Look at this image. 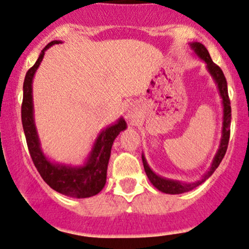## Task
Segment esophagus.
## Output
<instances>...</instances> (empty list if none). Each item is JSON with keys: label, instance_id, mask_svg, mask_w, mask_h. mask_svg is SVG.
<instances>
[{"label": "esophagus", "instance_id": "34e87169", "mask_svg": "<svg viewBox=\"0 0 249 249\" xmlns=\"http://www.w3.org/2000/svg\"><path fill=\"white\" fill-rule=\"evenodd\" d=\"M125 118L127 119L128 122L134 123L139 118V107H138L137 103L134 102H131L130 104L125 109Z\"/></svg>", "mask_w": 249, "mask_h": 249}]
</instances>
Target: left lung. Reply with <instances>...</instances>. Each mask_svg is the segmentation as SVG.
Instances as JSON below:
<instances>
[{
    "instance_id": "8db88e82",
    "label": "left lung",
    "mask_w": 249,
    "mask_h": 249,
    "mask_svg": "<svg viewBox=\"0 0 249 249\" xmlns=\"http://www.w3.org/2000/svg\"><path fill=\"white\" fill-rule=\"evenodd\" d=\"M190 49L193 50L194 54L197 55L199 60H202L205 64L206 71L210 74L212 79H213L215 86H217L218 94H219L221 98V104H223V126H221V137L219 146H218L217 152H215L213 160L209 167V169L206 170V173L202 176V178L198 179L196 182H183L179 181V179H173V178H167L163 176L159 175L153 169L149 167V164L146 160L145 154H142V164L143 168H145L146 175L149 179L152 184L157 188L158 190H160L161 193L169 194V195H178L188 193V191L195 189V188L198 187L199 184H202L203 182H205L212 174L214 173V170L218 168L221 160H223L224 155L226 153L227 145H229V139H230V126H231V106H230V100H229V92H227V82L225 76H224L223 71L218 67L217 65L212 61L210 54H209L208 50L205 49L204 45L197 41L194 43H189Z\"/></svg>"
}]
</instances>
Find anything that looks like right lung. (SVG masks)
<instances>
[{"mask_svg": "<svg viewBox=\"0 0 249 249\" xmlns=\"http://www.w3.org/2000/svg\"><path fill=\"white\" fill-rule=\"evenodd\" d=\"M61 40H53L45 46L39 54L36 64L26 73L23 85L22 123L26 142L36 168L40 176L53 190L73 197V198H87L97 195L103 189L107 182V170L111 147L115 139L122 131L127 127L125 119L121 117L116 123L102 128L92 142L91 149L81 164L60 163L52 161L41 148L35 122L34 95L32 83L37 70L43 61L45 52L51 46L61 44Z\"/></svg>", "mask_w": 249, "mask_h": 249, "instance_id": "obj_1", "label": "right lung"}]
</instances>
